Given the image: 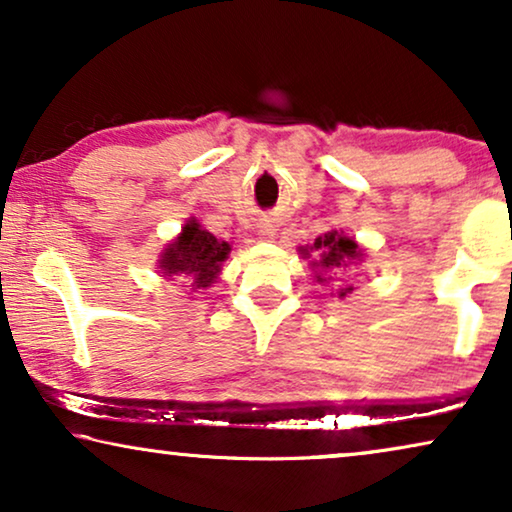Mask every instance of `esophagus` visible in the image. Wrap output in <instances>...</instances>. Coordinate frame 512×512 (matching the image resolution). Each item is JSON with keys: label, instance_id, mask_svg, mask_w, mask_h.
I'll return each mask as SVG.
<instances>
[{"label": "esophagus", "instance_id": "34e87169", "mask_svg": "<svg viewBox=\"0 0 512 512\" xmlns=\"http://www.w3.org/2000/svg\"><path fill=\"white\" fill-rule=\"evenodd\" d=\"M263 233H272V226H270V223H265V226H263Z\"/></svg>", "mask_w": 512, "mask_h": 512}]
</instances>
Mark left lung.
<instances>
[{"mask_svg": "<svg viewBox=\"0 0 512 512\" xmlns=\"http://www.w3.org/2000/svg\"><path fill=\"white\" fill-rule=\"evenodd\" d=\"M314 247L321 249V261L314 263V265H319L321 270H345L354 261H361L359 244H356L354 240H349V237H342L338 230L319 237V240L314 242ZM317 279L321 282V275ZM349 291H352V286L342 289L340 296H345V293H349Z\"/></svg>", "mask_w": 512, "mask_h": 512, "instance_id": "left-lung-1", "label": "left lung"}]
</instances>
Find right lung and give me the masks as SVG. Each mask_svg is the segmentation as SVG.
I'll return each mask as SVG.
<instances>
[{"label": "right lung", "instance_id": "right-lung-1", "mask_svg": "<svg viewBox=\"0 0 512 512\" xmlns=\"http://www.w3.org/2000/svg\"><path fill=\"white\" fill-rule=\"evenodd\" d=\"M228 251L226 242L202 230L200 223L188 221L181 235L160 256V270L163 277H191L195 289H205L214 284Z\"/></svg>", "mask_w": 512, "mask_h": 512}]
</instances>
